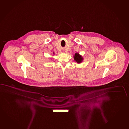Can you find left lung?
<instances>
[{"label":"left lung","instance_id":"1","mask_svg":"<svg viewBox=\"0 0 129 129\" xmlns=\"http://www.w3.org/2000/svg\"><path fill=\"white\" fill-rule=\"evenodd\" d=\"M74 58L75 61H76L78 63H80L82 62L83 60V58L78 53L75 54V55L74 56Z\"/></svg>","mask_w":129,"mask_h":129}]
</instances>
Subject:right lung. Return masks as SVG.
<instances>
[{"mask_svg": "<svg viewBox=\"0 0 129 129\" xmlns=\"http://www.w3.org/2000/svg\"><path fill=\"white\" fill-rule=\"evenodd\" d=\"M53 54H54V53H53Z\"/></svg>", "mask_w": 129, "mask_h": 129, "instance_id": "1", "label": "right lung"}]
</instances>
